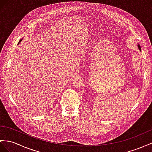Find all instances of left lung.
<instances>
[{
	"label": "left lung",
	"mask_w": 152,
	"mask_h": 152,
	"mask_svg": "<svg viewBox=\"0 0 152 152\" xmlns=\"http://www.w3.org/2000/svg\"><path fill=\"white\" fill-rule=\"evenodd\" d=\"M138 48H139V50H141V47H140V45H138Z\"/></svg>",
	"instance_id": "obj_1"
}]
</instances>
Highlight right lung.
<instances>
[{"mask_svg":"<svg viewBox=\"0 0 152 152\" xmlns=\"http://www.w3.org/2000/svg\"><path fill=\"white\" fill-rule=\"evenodd\" d=\"M21 41H22V39H21V40H20V41H19V43H20ZM19 43H18V44H19Z\"/></svg>","mask_w":152,"mask_h":152,"instance_id":"1","label":"right lung"}]
</instances>
